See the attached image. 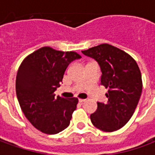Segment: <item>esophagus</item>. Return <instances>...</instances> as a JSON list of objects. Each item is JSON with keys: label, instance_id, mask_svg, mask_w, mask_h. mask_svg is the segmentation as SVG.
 <instances>
[{"label": "esophagus", "instance_id": "34e87169", "mask_svg": "<svg viewBox=\"0 0 155 155\" xmlns=\"http://www.w3.org/2000/svg\"><path fill=\"white\" fill-rule=\"evenodd\" d=\"M84 101H85L84 99H79V102H80V103H83Z\"/></svg>", "mask_w": 155, "mask_h": 155}]
</instances>
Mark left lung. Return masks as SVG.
Returning <instances> with one entry per match:
<instances>
[{
    "mask_svg": "<svg viewBox=\"0 0 155 155\" xmlns=\"http://www.w3.org/2000/svg\"><path fill=\"white\" fill-rule=\"evenodd\" d=\"M81 52L97 61L102 72L101 84L108 89V102H97L91 122L105 132L119 130L130 120L140 101L143 86L140 68L130 54L109 44Z\"/></svg>",
    "mask_w": 155,
    "mask_h": 155,
    "instance_id": "1",
    "label": "left lung"
}]
</instances>
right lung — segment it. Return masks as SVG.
<instances>
[{
	"instance_id": "obj_1",
	"label": "right lung",
	"mask_w": 155,
	"mask_h": 155,
	"mask_svg": "<svg viewBox=\"0 0 155 155\" xmlns=\"http://www.w3.org/2000/svg\"><path fill=\"white\" fill-rule=\"evenodd\" d=\"M81 58L74 51L45 46L29 54L19 67L15 81L19 104L26 119L42 133L55 134L69 126L78 99L55 97L54 92L68 65Z\"/></svg>"
}]
</instances>
